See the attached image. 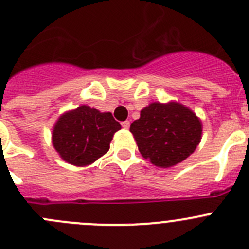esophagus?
Listing matches in <instances>:
<instances>
[{"mask_svg": "<svg viewBox=\"0 0 249 249\" xmlns=\"http://www.w3.org/2000/svg\"><path fill=\"white\" fill-rule=\"evenodd\" d=\"M122 126L124 127V129H129V127H130V122H129V120H125V122H122Z\"/></svg>", "mask_w": 249, "mask_h": 249, "instance_id": "34e87169", "label": "esophagus"}]
</instances>
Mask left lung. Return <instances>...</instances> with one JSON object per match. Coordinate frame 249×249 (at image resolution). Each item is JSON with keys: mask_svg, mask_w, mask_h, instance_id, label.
<instances>
[{"mask_svg": "<svg viewBox=\"0 0 249 249\" xmlns=\"http://www.w3.org/2000/svg\"><path fill=\"white\" fill-rule=\"evenodd\" d=\"M140 153L160 168H170L192 154L201 141L202 124L180 103L154 102L130 125Z\"/></svg>", "mask_w": 249, "mask_h": 249, "instance_id": "obj_1", "label": "left lung"}]
</instances>
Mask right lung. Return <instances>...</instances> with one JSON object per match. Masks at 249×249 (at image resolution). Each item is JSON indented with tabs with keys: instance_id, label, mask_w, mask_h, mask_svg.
I'll use <instances>...</instances> for the list:
<instances>
[{
	"instance_id": "obj_1",
	"label": "right lung",
	"mask_w": 249,
	"mask_h": 249,
	"mask_svg": "<svg viewBox=\"0 0 249 249\" xmlns=\"http://www.w3.org/2000/svg\"><path fill=\"white\" fill-rule=\"evenodd\" d=\"M120 129L112 113L80 106L55 123L53 146L66 161L85 166L107 153L113 135Z\"/></svg>"
}]
</instances>
